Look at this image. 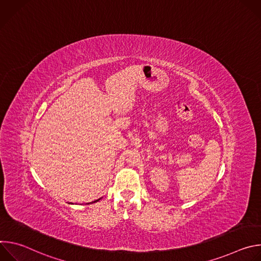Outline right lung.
<instances>
[{
  "mask_svg": "<svg viewBox=\"0 0 261 261\" xmlns=\"http://www.w3.org/2000/svg\"><path fill=\"white\" fill-rule=\"evenodd\" d=\"M99 200V199H98ZM98 200H96V201H98ZM96 201H93V202H96Z\"/></svg>",
  "mask_w": 261,
  "mask_h": 261,
  "instance_id": "right-lung-1",
  "label": "right lung"
}]
</instances>
